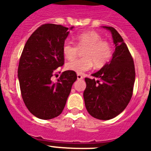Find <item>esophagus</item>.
I'll return each mask as SVG.
<instances>
[{
	"label": "esophagus",
	"instance_id": "1",
	"mask_svg": "<svg viewBox=\"0 0 151 151\" xmlns=\"http://www.w3.org/2000/svg\"><path fill=\"white\" fill-rule=\"evenodd\" d=\"M77 78H78V80H81V79H83V76L80 74V73H78L77 74Z\"/></svg>",
	"mask_w": 151,
	"mask_h": 151
}]
</instances>
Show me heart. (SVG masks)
<instances>
[{"label":"heart","mask_w":151,"mask_h":151,"mask_svg":"<svg viewBox=\"0 0 151 151\" xmlns=\"http://www.w3.org/2000/svg\"><path fill=\"white\" fill-rule=\"evenodd\" d=\"M76 45L70 41H64L62 47L63 54L66 59L73 58L77 54L79 49L84 48L81 59L69 60L65 65L66 70L81 73L92 68L105 66L112 57V46L108 41L102 40L99 33L93 30L81 32L74 36Z\"/></svg>","instance_id":"1"}]
</instances>
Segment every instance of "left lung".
Wrapping results in <instances>:
<instances>
[{"label": "left lung", "instance_id": "8db88e82", "mask_svg": "<svg viewBox=\"0 0 151 151\" xmlns=\"http://www.w3.org/2000/svg\"><path fill=\"white\" fill-rule=\"evenodd\" d=\"M110 30L115 51L111 61L92 76L98 80L85 78L84 91L85 107L89 114L99 120L112 119L126 108L131 99L136 78L133 59L118 32Z\"/></svg>", "mask_w": 151, "mask_h": 151}]
</instances>
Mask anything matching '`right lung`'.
I'll return each instance as SVG.
<instances>
[{
  "label": "right lung",
  "instance_id": "obj_1",
  "mask_svg": "<svg viewBox=\"0 0 151 151\" xmlns=\"http://www.w3.org/2000/svg\"><path fill=\"white\" fill-rule=\"evenodd\" d=\"M68 29L52 23L41 25L27 40L20 57L18 78L22 99L29 112L40 119H52L63 112L77 80L76 73L70 70L63 72L57 82L51 79L64 64L62 47Z\"/></svg>",
  "mask_w": 151,
  "mask_h": 151
}]
</instances>
